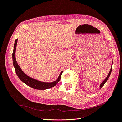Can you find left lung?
Wrapping results in <instances>:
<instances>
[{"label": "left lung", "instance_id": "left-lung-1", "mask_svg": "<svg viewBox=\"0 0 122 122\" xmlns=\"http://www.w3.org/2000/svg\"><path fill=\"white\" fill-rule=\"evenodd\" d=\"M112 64H113V61H112V65H111V69H110V71H109V73H108V75H107V76L106 77V78L105 79V80L103 81L102 82V83L100 84V89H101V88H102V87L105 84V83H106V82L107 81V80H108V78L109 77L110 75V74H111V73L112 69Z\"/></svg>", "mask_w": 122, "mask_h": 122}]
</instances>
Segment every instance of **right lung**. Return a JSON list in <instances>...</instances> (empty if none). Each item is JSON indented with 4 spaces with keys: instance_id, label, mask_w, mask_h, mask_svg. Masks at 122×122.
I'll use <instances>...</instances> for the list:
<instances>
[{
    "instance_id": "right-lung-1",
    "label": "right lung",
    "mask_w": 122,
    "mask_h": 122,
    "mask_svg": "<svg viewBox=\"0 0 122 122\" xmlns=\"http://www.w3.org/2000/svg\"><path fill=\"white\" fill-rule=\"evenodd\" d=\"M17 40L18 39H16L14 43V49H13V52L12 54V60L13 66H14V67L15 68L16 73L17 74L19 78L20 79L23 83L27 85L28 86L32 88L35 89L45 90L54 87L58 83L59 81H60L61 75L62 72H63V71H62L61 72L56 80L53 82H51V83L42 82L28 76V75H27L23 72L20 67H19V66L17 64V61H16V60L15 52L16 50V46H17Z\"/></svg>"
}]
</instances>
